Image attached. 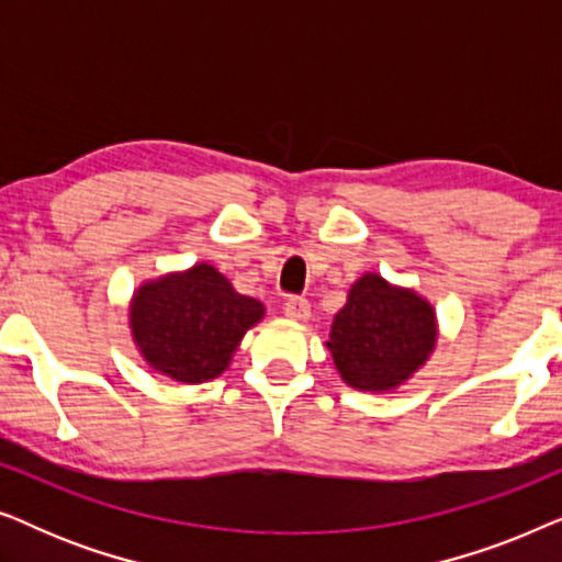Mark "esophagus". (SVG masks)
<instances>
[{
	"instance_id": "obj_1",
	"label": "esophagus",
	"mask_w": 562,
	"mask_h": 562,
	"mask_svg": "<svg viewBox=\"0 0 562 562\" xmlns=\"http://www.w3.org/2000/svg\"><path fill=\"white\" fill-rule=\"evenodd\" d=\"M283 312H286V317L296 319V322H306L310 319V302H306L304 296H289L286 299V306H283Z\"/></svg>"
}]
</instances>
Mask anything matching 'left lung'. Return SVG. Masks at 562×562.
I'll return each mask as SVG.
<instances>
[{
    "label": "left lung",
    "mask_w": 562,
    "mask_h": 562,
    "mask_svg": "<svg viewBox=\"0 0 562 562\" xmlns=\"http://www.w3.org/2000/svg\"><path fill=\"white\" fill-rule=\"evenodd\" d=\"M435 342L432 304L417 291L366 273L352 283L348 302L335 314L327 348L348 386L391 391L427 363Z\"/></svg>",
    "instance_id": "1"
}]
</instances>
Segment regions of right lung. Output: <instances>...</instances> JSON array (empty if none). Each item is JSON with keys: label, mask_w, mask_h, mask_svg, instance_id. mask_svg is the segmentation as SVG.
Here are the masks:
<instances>
[{"label": "right lung", "mask_w": 562, "mask_h": 562, "mask_svg": "<svg viewBox=\"0 0 562 562\" xmlns=\"http://www.w3.org/2000/svg\"><path fill=\"white\" fill-rule=\"evenodd\" d=\"M263 304L237 294L210 263L145 281L130 302V329L145 363L181 383L227 371L243 335L263 319Z\"/></svg>", "instance_id": "1"}]
</instances>
